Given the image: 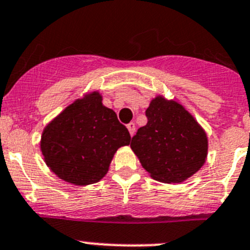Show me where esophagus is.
<instances>
[{
  "label": "esophagus",
  "instance_id": "34e87169",
  "mask_svg": "<svg viewBox=\"0 0 250 250\" xmlns=\"http://www.w3.org/2000/svg\"><path fill=\"white\" fill-rule=\"evenodd\" d=\"M127 129H129L130 135H131V136H134L135 131H136V126H135V123L127 124Z\"/></svg>",
  "mask_w": 250,
  "mask_h": 250
}]
</instances>
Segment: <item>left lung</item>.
<instances>
[{
	"label": "left lung",
	"mask_w": 250,
	"mask_h": 250,
	"mask_svg": "<svg viewBox=\"0 0 250 250\" xmlns=\"http://www.w3.org/2000/svg\"><path fill=\"white\" fill-rule=\"evenodd\" d=\"M146 116L147 124L137 130L130 146L153 179L182 183L203 167L208 137L184 106L159 96Z\"/></svg>",
	"instance_id": "left-lung-1"
}]
</instances>
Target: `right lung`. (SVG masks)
Here are the masks:
<instances>
[{"instance_id":"1","label":"right lung","mask_w":250,"mask_h":250,"mask_svg":"<svg viewBox=\"0 0 250 250\" xmlns=\"http://www.w3.org/2000/svg\"><path fill=\"white\" fill-rule=\"evenodd\" d=\"M131 136L115 111L92 92L68 105L44 129L40 148L45 163L60 179L75 185L99 182L114 153Z\"/></svg>"}]
</instances>
